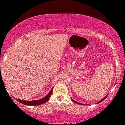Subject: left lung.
<instances>
[{"instance_id": "left-lung-1", "label": "left lung", "mask_w": 125, "mask_h": 125, "mask_svg": "<svg viewBox=\"0 0 125 125\" xmlns=\"http://www.w3.org/2000/svg\"><path fill=\"white\" fill-rule=\"evenodd\" d=\"M107 96H105V97H104V98H103V99H102L101 100H100V101H99V102H97V104H99V103L101 102H102V101H103V100H104V99H106V97H107ZM72 102H74V103H76V104H82V105H83V104H81V103H79V102H77L74 101V100H73V99H72Z\"/></svg>"}]
</instances>
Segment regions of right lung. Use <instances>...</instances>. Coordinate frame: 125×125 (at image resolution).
Wrapping results in <instances>:
<instances>
[{
	"label": "right lung",
	"instance_id": "obj_1",
	"mask_svg": "<svg viewBox=\"0 0 125 125\" xmlns=\"http://www.w3.org/2000/svg\"><path fill=\"white\" fill-rule=\"evenodd\" d=\"M53 91V88H52L51 91L49 92V93L47 94V96H46L45 97H43V99H41L40 100H31V101H26V100H19V99H16L19 102L21 103V104H25V105H40V104H43L44 103H46V102H48L49 99L50 97L51 96V94H52Z\"/></svg>",
	"mask_w": 125,
	"mask_h": 125
}]
</instances>
